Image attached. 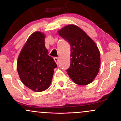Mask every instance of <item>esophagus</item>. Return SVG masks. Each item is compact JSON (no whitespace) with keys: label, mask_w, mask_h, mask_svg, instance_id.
<instances>
[{"label":"esophagus","mask_w":121,"mask_h":121,"mask_svg":"<svg viewBox=\"0 0 121 121\" xmlns=\"http://www.w3.org/2000/svg\"><path fill=\"white\" fill-rule=\"evenodd\" d=\"M54 60H55V61L56 62V63L58 65V64H59V58L54 57Z\"/></svg>","instance_id":"34e87169"}]
</instances>
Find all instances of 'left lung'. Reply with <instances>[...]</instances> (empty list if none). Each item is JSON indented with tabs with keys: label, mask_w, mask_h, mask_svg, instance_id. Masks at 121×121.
I'll return each instance as SVG.
<instances>
[{
	"label": "left lung",
	"mask_w": 121,
	"mask_h": 121,
	"mask_svg": "<svg viewBox=\"0 0 121 121\" xmlns=\"http://www.w3.org/2000/svg\"><path fill=\"white\" fill-rule=\"evenodd\" d=\"M61 37L70 45L69 77L76 84L86 85L94 80L100 68V52L94 41L82 29L67 25L58 30Z\"/></svg>",
	"instance_id": "1"
}]
</instances>
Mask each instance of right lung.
Returning <instances> with one entry per match:
<instances>
[{
  "instance_id": "1",
  "label": "right lung",
  "mask_w": 121,
  "mask_h": 121,
  "mask_svg": "<svg viewBox=\"0 0 121 121\" xmlns=\"http://www.w3.org/2000/svg\"><path fill=\"white\" fill-rule=\"evenodd\" d=\"M45 34L33 33L25 43L19 54L17 70L24 85L36 92L49 87L53 76L56 62L48 55L45 46Z\"/></svg>"
}]
</instances>
